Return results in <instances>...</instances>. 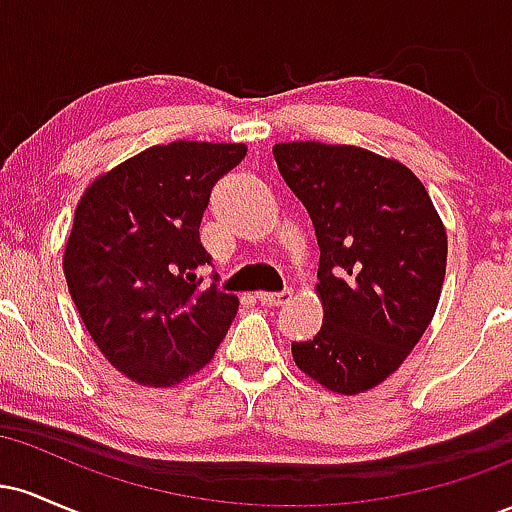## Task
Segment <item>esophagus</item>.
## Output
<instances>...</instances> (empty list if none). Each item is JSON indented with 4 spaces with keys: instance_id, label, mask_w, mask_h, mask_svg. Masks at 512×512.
Instances as JSON below:
<instances>
[{
    "instance_id": "34e87169",
    "label": "esophagus",
    "mask_w": 512,
    "mask_h": 512,
    "mask_svg": "<svg viewBox=\"0 0 512 512\" xmlns=\"http://www.w3.org/2000/svg\"><path fill=\"white\" fill-rule=\"evenodd\" d=\"M293 293L291 291H281V293H267V291H260L257 293V301L262 305H284L291 301Z\"/></svg>"
}]
</instances>
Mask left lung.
I'll use <instances>...</instances> for the list:
<instances>
[{"label": "left lung", "mask_w": 512, "mask_h": 512, "mask_svg": "<svg viewBox=\"0 0 512 512\" xmlns=\"http://www.w3.org/2000/svg\"><path fill=\"white\" fill-rule=\"evenodd\" d=\"M279 173L313 219L322 327L291 346L296 366L337 395L390 378L436 315L448 233L404 163L351 144H274Z\"/></svg>", "instance_id": "obj_1"}]
</instances>
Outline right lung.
Instances as JSON below:
<instances>
[{
    "label": "right lung",
    "mask_w": 512,
    "mask_h": 512,
    "mask_svg": "<svg viewBox=\"0 0 512 512\" xmlns=\"http://www.w3.org/2000/svg\"><path fill=\"white\" fill-rule=\"evenodd\" d=\"M245 144L170 142L98 175L81 195L62 267L101 354L132 383L173 387L214 358L238 296L202 286L199 223Z\"/></svg>",
    "instance_id": "right-lung-1"
}]
</instances>
